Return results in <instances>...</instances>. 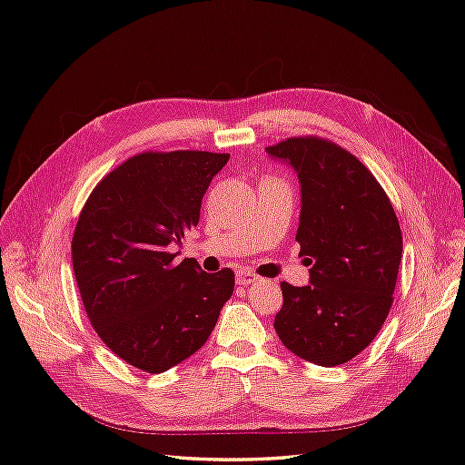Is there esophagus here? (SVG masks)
<instances>
[{
  "label": "esophagus",
  "instance_id": "obj_1",
  "mask_svg": "<svg viewBox=\"0 0 465 465\" xmlns=\"http://www.w3.org/2000/svg\"><path fill=\"white\" fill-rule=\"evenodd\" d=\"M235 281H238V285L248 287V285H252V282L258 281V274L250 272V271H238L235 272Z\"/></svg>",
  "mask_w": 465,
  "mask_h": 465
}]
</instances>
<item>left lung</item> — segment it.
Masks as SVG:
<instances>
[{
  "mask_svg": "<svg viewBox=\"0 0 465 465\" xmlns=\"http://www.w3.org/2000/svg\"><path fill=\"white\" fill-rule=\"evenodd\" d=\"M302 184L295 240L310 282H281V342L310 363L342 365L371 344L391 308L402 232L388 194L355 155L320 137L266 147Z\"/></svg>",
  "mask_w": 465,
  "mask_h": 465,
  "instance_id": "8db88e82",
  "label": "left lung"
}]
</instances>
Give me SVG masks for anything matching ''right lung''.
I'll return each instance as SVG.
<instances>
[{
  "instance_id": "1",
  "label": "right lung",
  "mask_w": 465,
  "mask_h": 465,
  "mask_svg": "<svg viewBox=\"0 0 465 465\" xmlns=\"http://www.w3.org/2000/svg\"><path fill=\"white\" fill-rule=\"evenodd\" d=\"M230 153L145 152L94 188L77 219L72 258L94 330L147 373L178 365L207 342L233 293V272L174 262L172 243L199 223L211 180Z\"/></svg>"
}]
</instances>
